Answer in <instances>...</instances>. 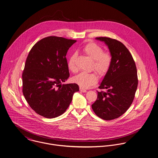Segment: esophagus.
<instances>
[{"label":"esophagus","instance_id":"obj_1","mask_svg":"<svg viewBox=\"0 0 158 158\" xmlns=\"http://www.w3.org/2000/svg\"><path fill=\"white\" fill-rule=\"evenodd\" d=\"M80 90L81 91V92H87V90H86V89H83V88H82V87H80Z\"/></svg>","mask_w":158,"mask_h":158}]
</instances>
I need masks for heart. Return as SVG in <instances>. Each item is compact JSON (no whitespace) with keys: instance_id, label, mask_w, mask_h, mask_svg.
Wrapping results in <instances>:
<instances>
[{"instance_id":"1","label":"heart","mask_w":158,"mask_h":158,"mask_svg":"<svg viewBox=\"0 0 158 158\" xmlns=\"http://www.w3.org/2000/svg\"><path fill=\"white\" fill-rule=\"evenodd\" d=\"M83 51L92 60V68L100 75H104L109 71L112 56L109 52H104L102 48L96 43H87L83 48ZM77 54L72 53L68 60V67L71 72H76L75 60ZM73 81L83 88H89L97 82V77L95 73L81 72L75 75Z\"/></svg>"}]
</instances>
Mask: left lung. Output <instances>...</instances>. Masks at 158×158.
Returning <instances> with one entry per match:
<instances>
[{"instance_id":"obj_1","label":"left lung","mask_w":158,"mask_h":158,"mask_svg":"<svg viewBox=\"0 0 158 158\" xmlns=\"http://www.w3.org/2000/svg\"><path fill=\"white\" fill-rule=\"evenodd\" d=\"M105 43L112 56V63L99 86L106 91L98 92L92 105L95 114L104 120L123 115L131 106L138 87L135 63L124 44L109 37H97Z\"/></svg>"}]
</instances>
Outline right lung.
Listing matches in <instances>:
<instances>
[{"label":"right lung","instance_id":"right-lung-1","mask_svg":"<svg viewBox=\"0 0 158 158\" xmlns=\"http://www.w3.org/2000/svg\"><path fill=\"white\" fill-rule=\"evenodd\" d=\"M77 40L49 36L35 43L29 52L22 73L23 94L37 114L47 118L62 115L79 91L76 83L62 84L69 77L66 58Z\"/></svg>","mask_w":158,"mask_h":158}]
</instances>
